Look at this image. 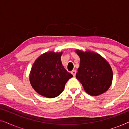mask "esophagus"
<instances>
[{"mask_svg":"<svg viewBox=\"0 0 129 129\" xmlns=\"http://www.w3.org/2000/svg\"><path fill=\"white\" fill-rule=\"evenodd\" d=\"M71 73H72V75H73L74 76H75L76 75V70H72Z\"/></svg>","mask_w":129,"mask_h":129,"instance_id":"1","label":"esophagus"}]
</instances>
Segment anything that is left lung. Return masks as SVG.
<instances>
[{"label": "left lung", "instance_id": "obj_1", "mask_svg": "<svg viewBox=\"0 0 129 129\" xmlns=\"http://www.w3.org/2000/svg\"><path fill=\"white\" fill-rule=\"evenodd\" d=\"M76 52L80 57V66L76 77L84 90L91 96H99L110 87L113 80L112 68L99 54L90 51Z\"/></svg>", "mask_w": 129, "mask_h": 129}]
</instances>
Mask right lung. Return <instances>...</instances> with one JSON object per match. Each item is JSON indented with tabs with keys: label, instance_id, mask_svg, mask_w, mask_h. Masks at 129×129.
<instances>
[{
	"label": "right lung",
	"instance_id": "right-lung-1",
	"mask_svg": "<svg viewBox=\"0 0 129 129\" xmlns=\"http://www.w3.org/2000/svg\"><path fill=\"white\" fill-rule=\"evenodd\" d=\"M62 52H49L40 55L33 64L29 75L31 86L39 94L47 98L57 97L73 75L64 68Z\"/></svg>",
	"mask_w": 129,
	"mask_h": 129
}]
</instances>
